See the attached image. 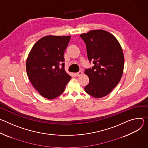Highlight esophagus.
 <instances>
[{"label": "esophagus", "instance_id": "34e87169", "mask_svg": "<svg viewBox=\"0 0 148 148\" xmlns=\"http://www.w3.org/2000/svg\"><path fill=\"white\" fill-rule=\"evenodd\" d=\"M82 74H83L82 72V71H79L78 72H77V73H75V75H76V76H79L82 75Z\"/></svg>", "mask_w": 148, "mask_h": 148}]
</instances>
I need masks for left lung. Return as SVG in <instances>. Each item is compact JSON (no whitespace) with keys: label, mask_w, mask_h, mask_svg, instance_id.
Here are the masks:
<instances>
[{"label":"left lung","mask_w":148,"mask_h":148,"mask_svg":"<svg viewBox=\"0 0 148 148\" xmlns=\"http://www.w3.org/2000/svg\"><path fill=\"white\" fill-rule=\"evenodd\" d=\"M80 36L86 44L90 63L94 64L85 71L89 78L85 90L94 97H104L116 86L123 75L122 49L115 37L103 30H91Z\"/></svg>","instance_id":"1"}]
</instances>
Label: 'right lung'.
<instances>
[{"label": "right lung", "instance_id": "1", "mask_svg": "<svg viewBox=\"0 0 148 148\" xmlns=\"http://www.w3.org/2000/svg\"><path fill=\"white\" fill-rule=\"evenodd\" d=\"M70 36H46L32 48L26 72L32 85L40 95L53 99L60 95L71 79L64 71V52Z\"/></svg>", "mask_w": 148, "mask_h": 148}]
</instances>
